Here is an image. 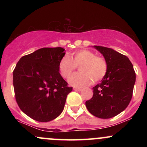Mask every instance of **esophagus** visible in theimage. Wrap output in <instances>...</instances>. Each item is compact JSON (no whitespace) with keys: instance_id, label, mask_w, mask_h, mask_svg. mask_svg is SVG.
Instances as JSON below:
<instances>
[{"instance_id":"1","label":"esophagus","mask_w":147,"mask_h":147,"mask_svg":"<svg viewBox=\"0 0 147 147\" xmlns=\"http://www.w3.org/2000/svg\"><path fill=\"white\" fill-rule=\"evenodd\" d=\"M74 90L75 91H81L82 90V88H74Z\"/></svg>"}]
</instances>
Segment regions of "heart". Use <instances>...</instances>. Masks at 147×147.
I'll return each mask as SVG.
<instances>
[{
  "label": "heart",
  "instance_id": "1",
  "mask_svg": "<svg viewBox=\"0 0 147 147\" xmlns=\"http://www.w3.org/2000/svg\"><path fill=\"white\" fill-rule=\"evenodd\" d=\"M80 65V72L71 76ZM108 64L105 59L95 55V52L88 49H82L62 57L59 63V70L63 78H69V83L77 87L86 86L98 82L105 77Z\"/></svg>",
  "mask_w": 147,
  "mask_h": 147
}]
</instances>
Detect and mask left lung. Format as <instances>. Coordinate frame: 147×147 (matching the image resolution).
<instances>
[{"instance_id":"obj_1","label":"left lung","mask_w":147,"mask_h":147,"mask_svg":"<svg viewBox=\"0 0 147 147\" xmlns=\"http://www.w3.org/2000/svg\"><path fill=\"white\" fill-rule=\"evenodd\" d=\"M94 47L105 58L108 70L102 82L92 88L93 95L86 102V106L95 117L109 119L120 113L129 104L136 82V72L125 55L111 48Z\"/></svg>"}]
</instances>
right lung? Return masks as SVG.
<instances>
[{
  "label": "right lung",
  "instance_id": "add662e5",
  "mask_svg": "<svg viewBox=\"0 0 147 147\" xmlns=\"http://www.w3.org/2000/svg\"><path fill=\"white\" fill-rule=\"evenodd\" d=\"M64 50L60 47L38 49L22 57L13 71L16 102L25 114L38 122L58 117L72 90L59 72Z\"/></svg>",
  "mask_w": 147,
  "mask_h": 147
}]
</instances>
